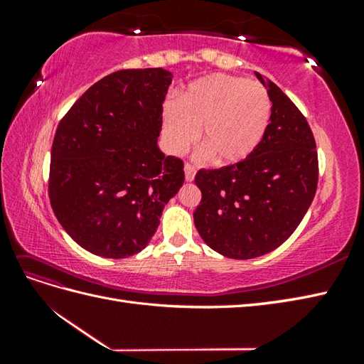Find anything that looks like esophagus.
Listing matches in <instances>:
<instances>
[{
    "label": "esophagus",
    "instance_id": "obj_1",
    "mask_svg": "<svg viewBox=\"0 0 364 364\" xmlns=\"http://www.w3.org/2000/svg\"><path fill=\"white\" fill-rule=\"evenodd\" d=\"M197 173V168L194 164H191V162H186L184 164V178H186V181H194Z\"/></svg>",
    "mask_w": 364,
    "mask_h": 364
}]
</instances>
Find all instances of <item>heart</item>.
Instances as JSON below:
<instances>
[{
	"label": "heart",
	"instance_id": "heart-1",
	"mask_svg": "<svg viewBox=\"0 0 364 364\" xmlns=\"http://www.w3.org/2000/svg\"><path fill=\"white\" fill-rule=\"evenodd\" d=\"M272 102L259 82L211 75L192 82L162 111L168 149L181 153L197 139L215 162L233 164L258 149L269 128Z\"/></svg>",
	"mask_w": 364,
	"mask_h": 364
}]
</instances>
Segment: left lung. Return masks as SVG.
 <instances>
[{"instance_id":"1","label":"left lung","mask_w":364,"mask_h":364,"mask_svg":"<svg viewBox=\"0 0 364 364\" xmlns=\"http://www.w3.org/2000/svg\"><path fill=\"white\" fill-rule=\"evenodd\" d=\"M272 102L269 128L249 158L200 168L202 200L194 222L203 241L236 259L261 257L288 239L310 208L319 178L318 150L305 115L288 95L257 73Z\"/></svg>"}]
</instances>
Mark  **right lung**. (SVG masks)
Listing matches in <instances>:
<instances>
[{"label": "right lung", "instance_id": "add662e5", "mask_svg": "<svg viewBox=\"0 0 364 364\" xmlns=\"http://www.w3.org/2000/svg\"><path fill=\"white\" fill-rule=\"evenodd\" d=\"M172 75L128 68L105 76L59 122L48 196L60 225L82 249L128 258L149 244L184 181L180 158L158 149Z\"/></svg>", "mask_w": 364, "mask_h": 364}]
</instances>
